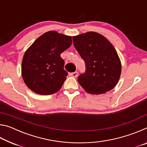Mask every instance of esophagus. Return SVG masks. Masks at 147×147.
Segmentation results:
<instances>
[{
  "mask_svg": "<svg viewBox=\"0 0 147 147\" xmlns=\"http://www.w3.org/2000/svg\"><path fill=\"white\" fill-rule=\"evenodd\" d=\"M69 75L71 76H73L74 77V78H76V77L78 76V72H74V73H69Z\"/></svg>",
  "mask_w": 147,
  "mask_h": 147,
  "instance_id": "obj_1",
  "label": "esophagus"
}]
</instances>
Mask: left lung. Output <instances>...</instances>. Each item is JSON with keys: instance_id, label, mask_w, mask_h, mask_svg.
<instances>
[{"instance_id": "8db88e82", "label": "left lung", "mask_w": 147, "mask_h": 147, "mask_svg": "<svg viewBox=\"0 0 147 147\" xmlns=\"http://www.w3.org/2000/svg\"><path fill=\"white\" fill-rule=\"evenodd\" d=\"M73 40L86 63V72L78 78L84 90L98 94L115 88L121 76V63L108 39L97 32H88L73 36Z\"/></svg>"}]
</instances>
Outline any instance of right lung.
<instances>
[{"instance_id":"1","label":"right lung","mask_w":147,"mask_h":147,"mask_svg":"<svg viewBox=\"0 0 147 147\" xmlns=\"http://www.w3.org/2000/svg\"><path fill=\"white\" fill-rule=\"evenodd\" d=\"M72 37L49 31L41 35L26 50L21 74L27 87L39 94L48 95L61 89L67 72L60 54L71 47Z\"/></svg>"}]
</instances>
